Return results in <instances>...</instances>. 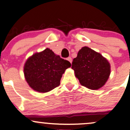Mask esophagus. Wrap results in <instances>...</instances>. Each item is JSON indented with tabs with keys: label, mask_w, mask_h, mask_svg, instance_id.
I'll return each mask as SVG.
<instances>
[{
	"label": "esophagus",
	"mask_w": 130,
	"mask_h": 130,
	"mask_svg": "<svg viewBox=\"0 0 130 130\" xmlns=\"http://www.w3.org/2000/svg\"><path fill=\"white\" fill-rule=\"evenodd\" d=\"M67 60H68V61H69V62H71V63L72 62V58L71 57H68V59H67Z\"/></svg>",
	"instance_id": "34e87169"
}]
</instances>
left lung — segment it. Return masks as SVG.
Returning <instances> with one entry per match:
<instances>
[{
  "mask_svg": "<svg viewBox=\"0 0 130 130\" xmlns=\"http://www.w3.org/2000/svg\"><path fill=\"white\" fill-rule=\"evenodd\" d=\"M71 68L82 85L97 90L104 85L110 73L109 62L101 54L84 47L73 59Z\"/></svg>",
  "mask_w": 130,
  "mask_h": 130,
  "instance_id": "obj_1",
  "label": "left lung"
}]
</instances>
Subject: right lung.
<instances>
[{"instance_id": "add662e5", "label": "right lung", "mask_w": 130, "mask_h": 130, "mask_svg": "<svg viewBox=\"0 0 130 130\" xmlns=\"http://www.w3.org/2000/svg\"><path fill=\"white\" fill-rule=\"evenodd\" d=\"M71 66L70 62L46 48L28 59L24 67L26 80L37 92H49L60 85L62 74Z\"/></svg>"}]
</instances>
